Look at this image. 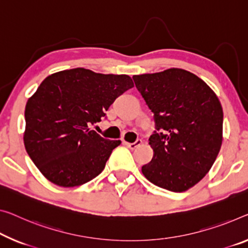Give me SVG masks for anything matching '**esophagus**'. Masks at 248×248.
I'll return each mask as SVG.
<instances>
[{"instance_id":"esophagus-1","label":"esophagus","mask_w":248,"mask_h":248,"mask_svg":"<svg viewBox=\"0 0 248 248\" xmlns=\"http://www.w3.org/2000/svg\"><path fill=\"white\" fill-rule=\"evenodd\" d=\"M140 144H142V140H136L134 143H127V142H125V145H126L128 148H131V150H135V148H136L137 146H140Z\"/></svg>"}]
</instances>
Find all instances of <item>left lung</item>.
I'll use <instances>...</instances> for the list:
<instances>
[{
    "instance_id": "obj_1",
    "label": "left lung",
    "mask_w": 248,
    "mask_h": 248,
    "mask_svg": "<svg viewBox=\"0 0 248 248\" xmlns=\"http://www.w3.org/2000/svg\"><path fill=\"white\" fill-rule=\"evenodd\" d=\"M154 114L152 161L142 173L158 187L185 192L208 173L223 140V108L206 83L182 68L134 75Z\"/></svg>"
}]
</instances>
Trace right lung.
Listing matches in <instances>:
<instances>
[{"label":"right lung","mask_w":248,"mask_h":248,"mask_svg":"<svg viewBox=\"0 0 248 248\" xmlns=\"http://www.w3.org/2000/svg\"><path fill=\"white\" fill-rule=\"evenodd\" d=\"M134 86L128 75L94 73L78 67L47 76L25 106V150L49 182L73 187L104 170L121 140L90 126Z\"/></svg>","instance_id":"obj_1"}]
</instances>
